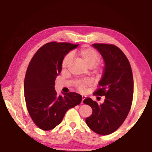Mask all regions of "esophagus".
<instances>
[{"mask_svg":"<svg viewBox=\"0 0 152 152\" xmlns=\"http://www.w3.org/2000/svg\"><path fill=\"white\" fill-rule=\"evenodd\" d=\"M86 99V96H82V104L84 103V100Z\"/></svg>","mask_w":152,"mask_h":152,"instance_id":"obj_1","label":"esophagus"}]
</instances>
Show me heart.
<instances>
[{
    "label": "heart",
    "mask_w": 152,
    "mask_h": 152,
    "mask_svg": "<svg viewBox=\"0 0 152 152\" xmlns=\"http://www.w3.org/2000/svg\"><path fill=\"white\" fill-rule=\"evenodd\" d=\"M78 56L80 58L81 60L83 61L84 64L88 67V68H92L98 63L99 61V55L97 53L96 51L92 48H84L81 49L78 52ZM72 59V56L71 53H69L65 56L62 61V68H66L68 64L70 62ZM88 81H83L78 83V88L80 91H83L85 87L88 84Z\"/></svg>",
    "instance_id": "1"
}]
</instances>
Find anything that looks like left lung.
I'll list each match as a JSON object with an SVG mask.
<instances>
[{
	"label": "left lung",
	"mask_w": 152,
	"mask_h": 152,
	"mask_svg": "<svg viewBox=\"0 0 152 152\" xmlns=\"http://www.w3.org/2000/svg\"><path fill=\"white\" fill-rule=\"evenodd\" d=\"M104 61L100 88L94 94L105 96L104 101L98 104L91 98L84 103L92 109V114L86 119L87 125L95 133L107 135L115 132L124 122L132 107L133 78L129 61L119 48L114 45L94 43Z\"/></svg>",
	"instance_id": "1"
}]
</instances>
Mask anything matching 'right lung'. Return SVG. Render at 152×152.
<instances>
[{
	"mask_svg": "<svg viewBox=\"0 0 152 152\" xmlns=\"http://www.w3.org/2000/svg\"><path fill=\"white\" fill-rule=\"evenodd\" d=\"M78 45L51 42L40 48L31 60L24 81L25 99L31 117L41 129H53L68 109L78 105L82 96L76 92L58 95L56 77L66 55Z\"/></svg>",
	"mask_w": 152,
	"mask_h": 152,
	"instance_id": "add662e5",
	"label": "right lung"
}]
</instances>
